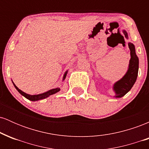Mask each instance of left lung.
Masks as SVG:
<instances>
[{
	"label": "left lung",
	"mask_w": 149,
	"mask_h": 149,
	"mask_svg": "<svg viewBox=\"0 0 149 149\" xmlns=\"http://www.w3.org/2000/svg\"><path fill=\"white\" fill-rule=\"evenodd\" d=\"M123 33L126 38H127V33L125 31H123ZM129 48L130 49L131 59L130 60L129 69L127 72L123 76L122 79L116 82L113 85V90L116 92V97H122L127 93L134 83L136 82L139 70V59L135 53L134 45L131 42L128 43Z\"/></svg>",
	"instance_id": "1"
}]
</instances>
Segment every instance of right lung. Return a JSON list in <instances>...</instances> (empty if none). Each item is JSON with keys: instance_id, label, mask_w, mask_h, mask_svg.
I'll return each instance as SVG.
<instances>
[{"instance_id": "add662e5", "label": "right lung", "mask_w": 149, "mask_h": 149, "mask_svg": "<svg viewBox=\"0 0 149 149\" xmlns=\"http://www.w3.org/2000/svg\"><path fill=\"white\" fill-rule=\"evenodd\" d=\"M66 73H67V71L65 73L63 80H64L65 78H66ZM13 84H14V83H13ZM14 85H15V88L17 90V91L19 92L22 95H23L24 97H26V98L28 99V100H29L31 101H38V100H43V99L47 98V97H49V95H54V94L57 93V92H59V90H60V89L59 88H55V89H52V90H49V91H47L46 92H44V93H42V94H40V95H28V94L25 93V92H24L23 91H22L21 90H19V89L15 84H14Z\"/></svg>"}]
</instances>
